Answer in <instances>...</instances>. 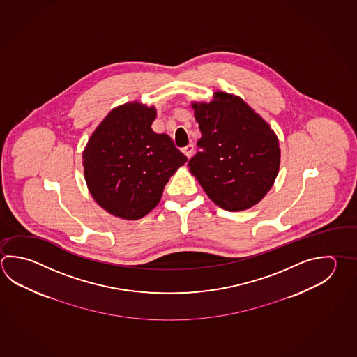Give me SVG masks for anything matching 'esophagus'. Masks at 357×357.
Here are the masks:
<instances>
[{"label":"esophagus","instance_id":"obj_1","mask_svg":"<svg viewBox=\"0 0 357 357\" xmlns=\"http://www.w3.org/2000/svg\"><path fill=\"white\" fill-rule=\"evenodd\" d=\"M183 154L185 155L187 158H190L192 155H193V153H195V146H193V144H189V145H187L185 148H183Z\"/></svg>","mask_w":357,"mask_h":357}]
</instances>
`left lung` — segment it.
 <instances>
[{
	"mask_svg": "<svg viewBox=\"0 0 357 357\" xmlns=\"http://www.w3.org/2000/svg\"><path fill=\"white\" fill-rule=\"evenodd\" d=\"M202 132L189 170L218 207L245 211L263 199L280 167L279 140L269 123L243 98L215 92L192 102Z\"/></svg>",
	"mask_w": 357,
	"mask_h": 357,
	"instance_id": "1",
	"label": "left lung"
}]
</instances>
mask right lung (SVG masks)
Masks as SVG:
<instances>
[{
  "instance_id": "right-lung-1",
  "label": "right lung",
  "mask_w": 357,
  "mask_h": 357,
  "mask_svg": "<svg viewBox=\"0 0 357 357\" xmlns=\"http://www.w3.org/2000/svg\"><path fill=\"white\" fill-rule=\"evenodd\" d=\"M155 107L128 102L108 112L83 151L84 178L109 215L134 221L158 206L169 178L187 162L167 134L151 123Z\"/></svg>"
}]
</instances>
